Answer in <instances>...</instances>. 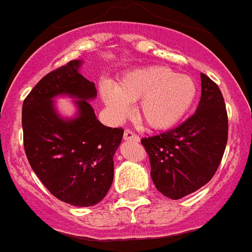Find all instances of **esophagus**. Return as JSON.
Listing matches in <instances>:
<instances>
[{"mask_svg":"<svg viewBox=\"0 0 252 252\" xmlns=\"http://www.w3.org/2000/svg\"><path fill=\"white\" fill-rule=\"evenodd\" d=\"M124 140H126V141L139 142L140 137H139V135H136V133L132 132L131 130H126V131H125V133H124Z\"/></svg>","mask_w":252,"mask_h":252,"instance_id":"esophagus-1","label":"esophagus"}]
</instances>
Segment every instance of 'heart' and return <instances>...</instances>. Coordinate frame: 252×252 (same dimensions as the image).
Listing matches in <instances>:
<instances>
[{
  "label": "heart",
  "instance_id": "obj_1",
  "mask_svg": "<svg viewBox=\"0 0 252 252\" xmlns=\"http://www.w3.org/2000/svg\"><path fill=\"white\" fill-rule=\"evenodd\" d=\"M197 93V84L190 75L162 65L130 70L116 86L108 81L99 84V94L111 119H125L131 112L130 103L139 102L137 115L155 130L178 124L192 108Z\"/></svg>",
  "mask_w": 252,
  "mask_h": 252
}]
</instances>
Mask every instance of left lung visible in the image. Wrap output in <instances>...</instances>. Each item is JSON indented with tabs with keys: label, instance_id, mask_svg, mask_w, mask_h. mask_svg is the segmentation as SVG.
Listing matches in <instances>:
<instances>
[{
	"label": "left lung",
	"instance_id": "1",
	"mask_svg": "<svg viewBox=\"0 0 252 252\" xmlns=\"http://www.w3.org/2000/svg\"><path fill=\"white\" fill-rule=\"evenodd\" d=\"M201 82V101L194 115L166 132L141 140L154 184L171 199H180L208 183L226 149L228 120L223 95L203 73Z\"/></svg>",
	"mask_w": 252,
	"mask_h": 252
}]
</instances>
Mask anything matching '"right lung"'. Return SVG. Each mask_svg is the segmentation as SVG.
<instances>
[{"instance_id":"obj_1","label":"right lung","mask_w":252,"mask_h":252,"mask_svg":"<svg viewBox=\"0 0 252 252\" xmlns=\"http://www.w3.org/2000/svg\"><path fill=\"white\" fill-rule=\"evenodd\" d=\"M72 60L32 88L22 104L24 148L31 168L51 194L75 207H91L106 197L113 182V155L124 130L97 120L90 102L94 83ZM68 95L77 107L74 118L60 116L54 98Z\"/></svg>"}]
</instances>
